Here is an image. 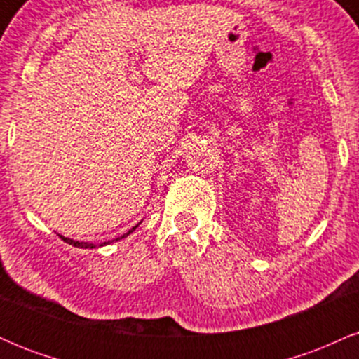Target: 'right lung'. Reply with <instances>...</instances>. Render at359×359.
<instances>
[{
  "label": "right lung",
  "mask_w": 359,
  "mask_h": 359,
  "mask_svg": "<svg viewBox=\"0 0 359 359\" xmlns=\"http://www.w3.org/2000/svg\"><path fill=\"white\" fill-rule=\"evenodd\" d=\"M138 224H140V222H138ZM138 224H137V226H133V228H131L130 231L125 233V234H123V236H119V238H116V240H113V241H118V240H123V238H126L128 234H131V233L135 231V229L138 228ZM59 236H60L62 240H64L65 243H69V245L76 246V248H96V245H93V243H86V241H76V240H71V238H65V236H62V234H59ZM113 241H104V243H102L101 246H104V245H109V243H113Z\"/></svg>",
  "instance_id": "add662e5"
}]
</instances>
